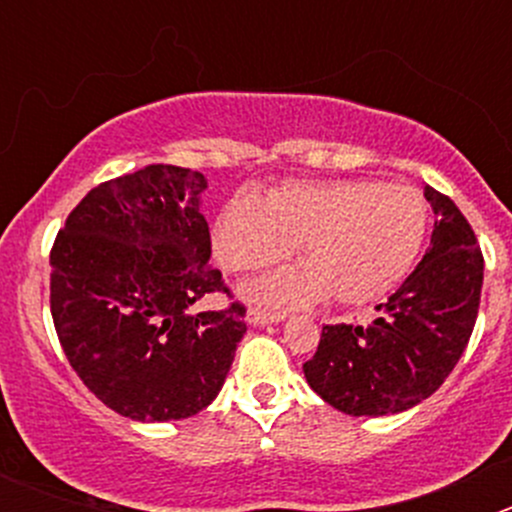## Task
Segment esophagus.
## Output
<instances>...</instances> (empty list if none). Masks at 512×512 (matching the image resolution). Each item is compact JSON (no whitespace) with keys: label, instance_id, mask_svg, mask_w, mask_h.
<instances>
[{"label":"esophagus","instance_id":"esophagus-1","mask_svg":"<svg viewBox=\"0 0 512 512\" xmlns=\"http://www.w3.org/2000/svg\"><path fill=\"white\" fill-rule=\"evenodd\" d=\"M279 320H284V315L259 310V307H251V310H248V323L251 325H269V323H279Z\"/></svg>","mask_w":512,"mask_h":512}]
</instances>
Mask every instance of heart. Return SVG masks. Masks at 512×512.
I'll list each match as a JSON object with an SVG mask.
<instances>
[{"label":"heart","mask_w":512,"mask_h":512,"mask_svg":"<svg viewBox=\"0 0 512 512\" xmlns=\"http://www.w3.org/2000/svg\"><path fill=\"white\" fill-rule=\"evenodd\" d=\"M428 230V207L410 187L372 179L284 184L266 197L235 194L215 228V251L235 274L279 264L300 243L305 269L253 287L271 305L379 300L408 277Z\"/></svg>","instance_id":"b5f03b06"}]
</instances>
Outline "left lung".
<instances>
[{
  "label": "left lung",
  "mask_w": 512,
  "mask_h": 512,
  "mask_svg": "<svg viewBox=\"0 0 512 512\" xmlns=\"http://www.w3.org/2000/svg\"><path fill=\"white\" fill-rule=\"evenodd\" d=\"M431 202V248L418 269L366 325H325L318 351L302 364L307 384L346 415H395L415 408L454 372L477 323L485 259L459 207L423 189Z\"/></svg>",
  "instance_id": "left-lung-1"
}]
</instances>
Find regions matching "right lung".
<instances>
[{"label":"right lung","mask_w":512,"mask_h":512,"mask_svg":"<svg viewBox=\"0 0 512 512\" xmlns=\"http://www.w3.org/2000/svg\"><path fill=\"white\" fill-rule=\"evenodd\" d=\"M200 171L151 164L102 182L51 248V315L89 392L140 423L192 418L217 397L246 333V307L210 264Z\"/></svg>","instance_id":"right-lung-1"}]
</instances>
